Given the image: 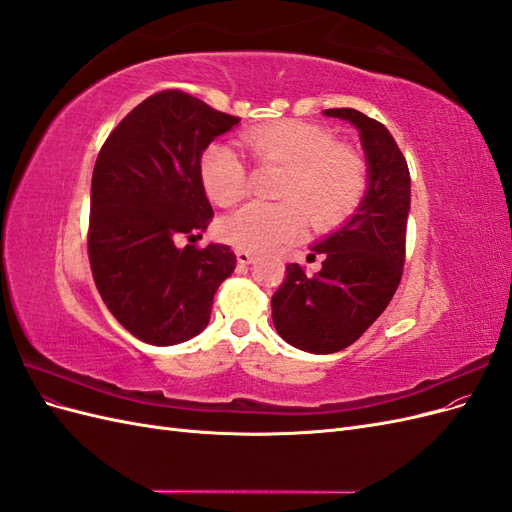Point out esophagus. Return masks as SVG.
<instances>
[{
	"label": "esophagus",
	"mask_w": 512,
	"mask_h": 512,
	"mask_svg": "<svg viewBox=\"0 0 512 512\" xmlns=\"http://www.w3.org/2000/svg\"><path fill=\"white\" fill-rule=\"evenodd\" d=\"M237 260H239V265H252L254 254L245 252V250H237Z\"/></svg>",
	"instance_id": "obj_1"
}]
</instances>
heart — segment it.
Masks as SVG:
<instances>
[{
	"mask_svg": "<svg viewBox=\"0 0 512 512\" xmlns=\"http://www.w3.org/2000/svg\"><path fill=\"white\" fill-rule=\"evenodd\" d=\"M241 145L258 164L284 166L277 185L282 203H250L220 222V237L241 250L267 252L297 237L307 220L314 228H331L346 220L365 194L367 162L361 151L335 143L316 123H267L245 132ZM198 175L209 200L220 207L239 203L247 192V168L224 143L203 151Z\"/></svg>",
	"mask_w": 512,
	"mask_h": 512,
	"instance_id": "heart-1",
	"label": "heart"
}]
</instances>
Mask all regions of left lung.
Returning <instances> with one entry per match:
<instances>
[{"label": "left lung", "mask_w": 512, "mask_h": 512, "mask_svg": "<svg viewBox=\"0 0 512 512\" xmlns=\"http://www.w3.org/2000/svg\"><path fill=\"white\" fill-rule=\"evenodd\" d=\"M324 117L359 132L367 188L350 218L312 245L322 269L307 275L292 262L271 299L275 331L312 354L348 348L391 303L404 271L410 213L408 164L391 132L354 108H329Z\"/></svg>", "instance_id": "obj_1"}]
</instances>
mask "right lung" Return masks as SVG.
Listing matches in <instances>:
<instances>
[{
    "label": "right lung",
    "mask_w": 512,
    "mask_h": 512,
    "mask_svg": "<svg viewBox=\"0 0 512 512\" xmlns=\"http://www.w3.org/2000/svg\"><path fill=\"white\" fill-rule=\"evenodd\" d=\"M239 126L183 91L138 104L106 138L91 177L89 262L100 297L134 337L175 346L203 333L213 297L237 267L228 245L177 247L207 230L203 151Z\"/></svg>",
    "instance_id": "right-lung-1"
}]
</instances>
